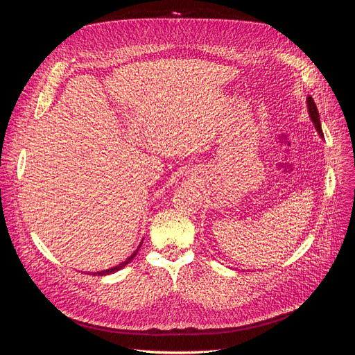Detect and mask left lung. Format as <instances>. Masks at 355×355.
<instances>
[{
	"mask_svg": "<svg viewBox=\"0 0 355 355\" xmlns=\"http://www.w3.org/2000/svg\"><path fill=\"white\" fill-rule=\"evenodd\" d=\"M306 106H308L309 118H311V120H313V123H314V125H315V128H317L318 135H320L321 137H323V130H321V123H320V115H318V110H317V106H315V102H314V99L311 98V96H308V98H306Z\"/></svg>",
	"mask_w": 355,
	"mask_h": 355,
	"instance_id": "8db88e82",
	"label": "left lung"
}]
</instances>
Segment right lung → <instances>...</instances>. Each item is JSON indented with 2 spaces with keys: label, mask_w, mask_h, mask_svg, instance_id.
<instances>
[{
  "label": "right lung",
  "mask_w": 355,
  "mask_h": 355,
  "mask_svg": "<svg viewBox=\"0 0 355 355\" xmlns=\"http://www.w3.org/2000/svg\"><path fill=\"white\" fill-rule=\"evenodd\" d=\"M141 245H142V243L139 244V247L137 249L127 257V259L124 261V262H121L120 265H116V266H114V268H110V270H105V271H99V272H96L98 275H108V274H112V272H116V271H120V270H123V268L127 265V263H130L133 259H135V256L137 254V252H139V249H141Z\"/></svg>",
  "instance_id": "add662e5"
}]
</instances>
